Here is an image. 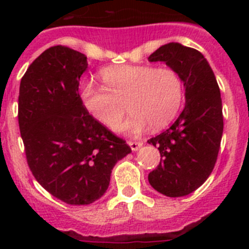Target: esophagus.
I'll return each instance as SVG.
<instances>
[{"instance_id": "34e87169", "label": "esophagus", "mask_w": 249, "mask_h": 249, "mask_svg": "<svg viewBox=\"0 0 249 249\" xmlns=\"http://www.w3.org/2000/svg\"><path fill=\"white\" fill-rule=\"evenodd\" d=\"M142 142H136V141H128V146L131 147V149L133 152L135 151H138V149L141 148V147H142Z\"/></svg>"}]
</instances>
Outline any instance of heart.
<instances>
[{
	"instance_id": "b5f03b06",
	"label": "heart",
	"mask_w": 249,
	"mask_h": 249,
	"mask_svg": "<svg viewBox=\"0 0 249 249\" xmlns=\"http://www.w3.org/2000/svg\"><path fill=\"white\" fill-rule=\"evenodd\" d=\"M105 87L85 83L81 100L92 117L116 129L127 109L132 112L123 128L140 133L151 124L166 127L183 102V83L172 68L152 66H114L101 72Z\"/></svg>"
}]
</instances>
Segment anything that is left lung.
Masks as SVG:
<instances>
[{
    "label": "left lung",
    "mask_w": 249,
    "mask_h": 249,
    "mask_svg": "<svg viewBox=\"0 0 249 249\" xmlns=\"http://www.w3.org/2000/svg\"><path fill=\"white\" fill-rule=\"evenodd\" d=\"M148 61L164 62L175 70L186 89V106L179 117L148 140L162 157L148 175L149 184L167 197H182L201 187L214 168L223 133L221 92L210 63L195 48L167 43Z\"/></svg>",
    "instance_id": "8db88e82"
}]
</instances>
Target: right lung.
I'll use <instances>...</instances> for the list:
<instances>
[{
  "label": "right lung",
  "mask_w": 249,
  "mask_h": 249,
  "mask_svg": "<svg viewBox=\"0 0 249 249\" xmlns=\"http://www.w3.org/2000/svg\"><path fill=\"white\" fill-rule=\"evenodd\" d=\"M87 57L66 46L39 54L22 77L18 124L31 172L47 192L73 206L91 204L131 153L85 108L78 85Z\"/></svg>",
  "instance_id": "obj_1"
}]
</instances>
